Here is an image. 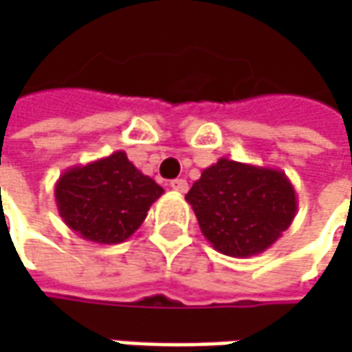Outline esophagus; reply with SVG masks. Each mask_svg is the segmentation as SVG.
Listing matches in <instances>:
<instances>
[{"label":"esophagus","instance_id":"esophagus-1","mask_svg":"<svg viewBox=\"0 0 352 352\" xmlns=\"http://www.w3.org/2000/svg\"><path fill=\"white\" fill-rule=\"evenodd\" d=\"M170 188H172L174 192H178V194H186V192H188V182H186L184 178H176V180L170 182Z\"/></svg>","mask_w":352,"mask_h":352}]
</instances>
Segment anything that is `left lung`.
Wrapping results in <instances>:
<instances>
[{
  "instance_id": "left-lung-1",
  "label": "left lung",
  "mask_w": 352,
  "mask_h": 352,
  "mask_svg": "<svg viewBox=\"0 0 352 352\" xmlns=\"http://www.w3.org/2000/svg\"><path fill=\"white\" fill-rule=\"evenodd\" d=\"M215 250L249 258L270 249L298 211L290 178L278 168L219 158L186 194Z\"/></svg>"
}]
</instances>
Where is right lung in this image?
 <instances>
[{"mask_svg":"<svg viewBox=\"0 0 352 352\" xmlns=\"http://www.w3.org/2000/svg\"><path fill=\"white\" fill-rule=\"evenodd\" d=\"M162 194L123 151L64 170L54 186L62 221L76 235L100 245L127 241Z\"/></svg>","mask_w":352,"mask_h":352,"instance_id":"add662e5","label":"right lung"}]
</instances>
